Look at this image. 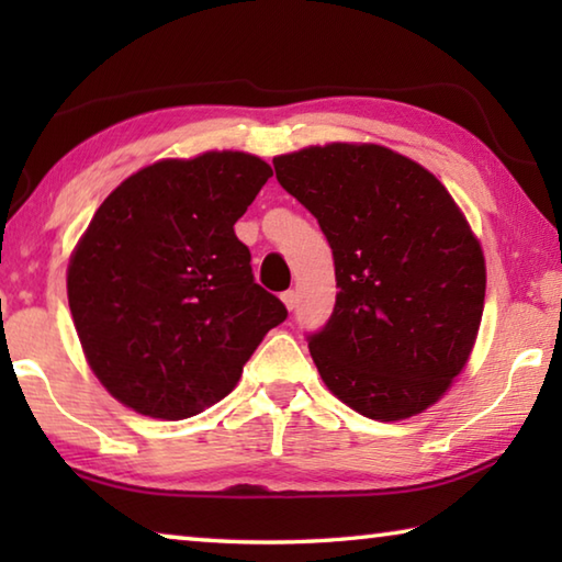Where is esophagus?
Returning <instances> with one entry per match:
<instances>
[{"label":"esophagus","instance_id":"esophagus-1","mask_svg":"<svg viewBox=\"0 0 562 562\" xmlns=\"http://www.w3.org/2000/svg\"><path fill=\"white\" fill-rule=\"evenodd\" d=\"M280 297H282V302H284V307H288V310H294V304H297V292H294V290H288V292H282V294H280Z\"/></svg>","mask_w":562,"mask_h":562}]
</instances>
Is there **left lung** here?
Here are the masks:
<instances>
[{"label": "left lung", "mask_w": 562, "mask_h": 562, "mask_svg": "<svg viewBox=\"0 0 562 562\" xmlns=\"http://www.w3.org/2000/svg\"><path fill=\"white\" fill-rule=\"evenodd\" d=\"M272 166L335 258V312L307 337L322 382L376 422L422 414L479 335L486 260L471 225L439 178L392 148L310 146Z\"/></svg>", "instance_id": "8db88e82"}]
</instances>
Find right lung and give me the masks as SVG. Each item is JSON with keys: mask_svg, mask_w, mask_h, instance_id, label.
I'll return each mask as SVG.
<instances>
[{"mask_svg": "<svg viewBox=\"0 0 562 562\" xmlns=\"http://www.w3.org/2000/svg\"><path fill=\"white\" fill-rule=\"evenodd\" d=\"M272 168L243 150L158 160L123 180L71 255L66 292L91 372L133 412L188 418L235 389L288 317L235 223Z\"/></svg>", "mask_w": 562, "mask_h": 562, "instance_id": "obj_1", "label": "right lung"}]
</instances>
